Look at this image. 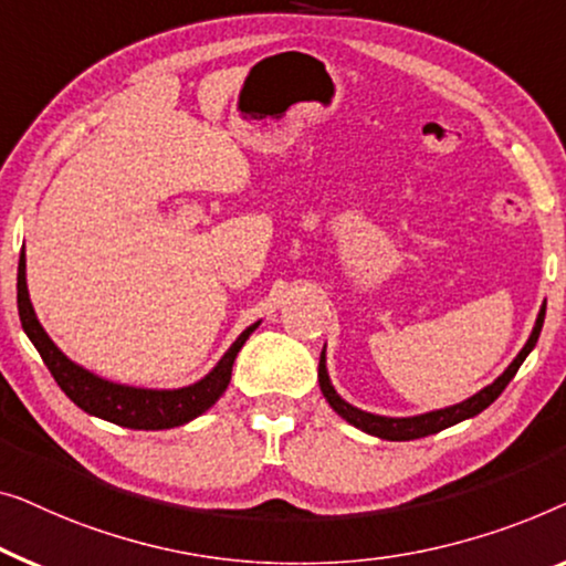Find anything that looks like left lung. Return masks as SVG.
Returning a JSON list of instances; mask_svg holds the SVG:
<instances>
[{"mask_svg":"<svg viewBox=\"0 0 566 566\" xmlns=\"http://www.w3.org/2000/svg\"><path fill=\"white\" fill-rule=\"evenodd\" d=\"M544 315H546V302L541 305L538 315H536V323H533V331L528 340H525V346L518 352V356L507 364V369L500 374V377L492 381V385L482 387L480 392L467 397V400H461L457 405H449V408H439V410H428V412H420V416H408V418H389V416H377V412H366L361 408H356V405L346 402L344 397L336 392V387H333V381L328 377V366H325V348L321 354V364H317V381H321V392L325 400L333 410L338 412L340 418L346 420V423H352L354 428H359V431L369 433V436H377V439H385V441H412V439H423V436H431V433H439L443 428H451L461 423V420H469L474 416H480L484 408H490L492 402L497 400L500 392L507 387V381L515 377V371L521 369V364L525 361V356L533 352V346H536V340L541 336V328H544Z\"/></svg>","mask_w":566,"mask_h":566,"instance_id":"left-lung-1","label":"left lung"}]
</instances>
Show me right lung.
<instances>
[{"label": "right lung", "instance_id": "right-lung-1", "mask_svg": "<svg viewBox=\"0 0 566 566\" xmlns=\"http://www.w3.org/2000/svg\"><path fill=\"white\" fill-rule=\"evenodd\" d=\"M18 310L22 331H25L28 338L33 340V346L45 361L48 371L53 374V379L59 381V387L66 392L69 400L94 418L109 420V423L123 428H135V431H164V428H177L189 423V420H195L197 416H202L205 410H210L212 405L220 400V395L228 389L230 371H233L238 352H241L245 340H249L251 333L256 331L261 323L259 321L249 325V328L230 344L228 352L220 356V361L214 364L202 379H197L195 385L177 389H150L120 385V381L99 377V374L84 369L82 364L71 361L69 356L53 344V338L48 336L41 321H38L33 302H30L25 249L20 253L18 266Z\"/></svg>", "mask_w": 566, "mask_h": 566}]
</instances>
